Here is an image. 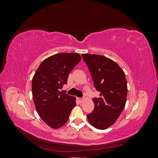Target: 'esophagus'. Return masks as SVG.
I'll use <instances>...</instances> for the list:
<instances>
[{"instance_id": "obj_1", "label": "esophagus", "mask_w": 158, "mask_h": 158, "mask_svg": "<svg viewBox=\"0 0 158 158\" xmlns=\"http://www.w3.org/2000/svg\"><path fill=\"white\" fill-rule=\"evenodd\" d=\"M77 99H78V101L80 103H82L83 101H84V99H83V98H78Z\"/></svg>"}]
</instances>
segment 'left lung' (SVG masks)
<instances>
[{"instance_id": "left-lung-1", "label": "left lung", "mask_w": 158, "mask_h": 158, "mask_svg": "<svg viewBox=\"0 0 158 158\" xmlns=\"http://www.w3.org/2000/svg\"><path fill=\"white\" fill-rule=\"evenodd\" d=\"M92 76L94 87L100 92L94 98L95 107L88 114V121L100 130L113 125L125 106L127 82L125 74L115 62L107 57L82 54Z\"/></svg>"}]
</instances>
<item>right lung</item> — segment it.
Wrapping results in <instances>:
<instances>
[{"instance_id": "1", "label": "right lung", "mask_w": 158, "mask_h": 158, "mask_svg": "<svg viewBox=\"0 0 158 158\" xmlns=\"http://www.w3.org/2000/svg\"><path fill=\"white\" fill-rule=\"evenodd\" d=\"M81 60L78 53H58L42 62L32 79V95L41 119L52 128L67 122L76 98L60 89L67 83L69 75Z\"/></svg>"}]
</instances>
